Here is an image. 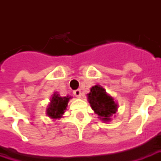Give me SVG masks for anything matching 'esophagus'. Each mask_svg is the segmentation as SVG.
<instances>
[{"label":"esophagus","mask_w":161,"mask_h":161,"mask_svg":"<svg viewBox=\"0 0 161 161\" xmlns=\"http://www.w3.org/2000/svg\"><path fill=\"white\" fill-rule=\"evenodd\" d=\"M74 95H75V97L77 98H81L82 97V91H81V90H77V91H75L73 92Z\"/></svg>","instance_id":"obj_1"}]
</instances>
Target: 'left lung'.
<instances>
[{"label":"left lung","mask_w":161,"mask_h":161,"mask_svg":"<svg viewBox=\"0 0 161 161\" xmlns=\"http://www.w3.org/2000/svg\"><path fill=\"white\" fill-rule=\"evenodd\" d=\"M87 98L91 108L98 115V118L104 122L111 121V116L118 109V104L114 97L106 92L104 88L99 84L95 85L87 94Z\"/></svg>","instance_id":"1"}]
</instances>
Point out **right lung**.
<instances>
[{"label":"right lung","mask_w":161,"mask_h":161,"mask_svg":"<svg viewBox=\"0 0 161 161\" xmlns=\"http://www.w3.org/2000/svg\"><path fill=\"white\" fill-rule=\"evenodd\" d=\"M71 97H61L58 92H54L50 98L46 108V115L51 119H60L67 109L68 103L71 99Z\"/></svg>","instance_id":"add662e5"}]
</instances>
